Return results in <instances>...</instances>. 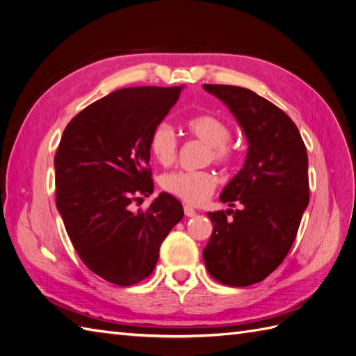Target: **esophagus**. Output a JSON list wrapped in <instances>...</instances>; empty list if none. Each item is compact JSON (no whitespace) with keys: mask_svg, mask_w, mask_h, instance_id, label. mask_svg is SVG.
I'll return each instance as SVG.
<instances>
[{"mask_svg":"<svg viewBox=\"0 0 356 356\" xmlns=\"http://www.w3.org/2000/svg\"><path fill=\"white\" fill-rule=\"evenodd\" d=\"M184 213H186V217H196V211L191 207H188V204H186L184 207Z\"/></svg>","mask_w":356,"mask_h":356,"instance_id":"34e87169","label":"esophagus"}]
</instances>
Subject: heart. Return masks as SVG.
<instances>
[{
  "mask_svg": "<svg viewBox=\"0 0 356 356\" xmlns=\"http://www.w3.org/2000/svg\"><path fill=\"white\" fill-rule=\"evenodd\" d=\"M186 131L208 147L204 159L222 166L236 160L238 149L229 143L230 124L215 114H197L186 122ZM149 152L161 166H170L178 156V138L169 123L161 122L154 126L149 135ZM160 184L170 193L188 203L197 204L207 200L217 187V177L211 170H177L161 177Z\"/></svg>",
  "mask_w": 356,
  "mask_h": 356,
  "instance_id": "1",
  "label": "heart"
}]
</instances>
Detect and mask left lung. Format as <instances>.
<instances>
[{
	"mask_svg": "<svg viewBox=\"0 0 356 356\" xmlns=\"http://www.w3.org/2000/svg\"><path fill=\"white\" fill-rule=\"evenodd\" d=\"M203 89L227 106L248 143L243 168L220 195L239 208L208 212L213 232L203 260L218 282L248 286L270 275L296 239L309 204L306 145L294 122L255 92L222 84Z\"/></svg>",
	"mask_w": 356,
	"mask_h": 356,
	"instance_id": "8db88e82",
	"label": "left lung"
}]
</instances>
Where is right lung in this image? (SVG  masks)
I'll list each match as a JSON object with an SVG mask.
<instances>
[{"instance_id": "add662e5", "label": "right lung", "mask_w": 356, "mask_h": 356, "mask_svg": "<svg viewBox=\"0 0 356 356\" xmlns=\"http://www.w3.org/2000/svg\"><path fill=\"white\" fill-rule=\"evenodd\" d=\"M184 86L127 88L75 115L55 156L56 208L83 263L111 284L129 286L152 275L168 233L184 217L178 199L160 193L147 211L138 196L154 191L149 135Z\"/></svg>"}]
</instances>
